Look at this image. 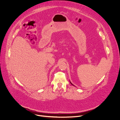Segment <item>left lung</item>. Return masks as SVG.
I'll return each instance as SVG.
<instances>
[{
	"mask_svg": "<svg viewBox=\"0 0 120 120\" xmlns=\"http://www.w3.org/2000/svg\"><path fill=\"white\" fill-rule=\"evenodd\" d=\"M70 82V83H71V84H72V85H73V84H72V83H71V82Z\"/></svg>",
	"mask_w": 120,
	"mask_h": 120,
	"instance_id": "1",
	"label": "left lung"
}]
</instances>
